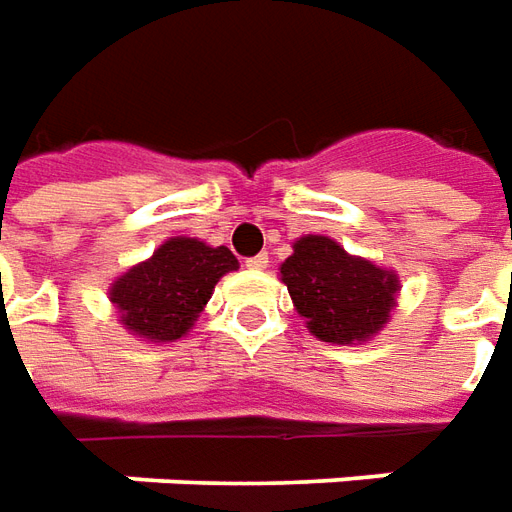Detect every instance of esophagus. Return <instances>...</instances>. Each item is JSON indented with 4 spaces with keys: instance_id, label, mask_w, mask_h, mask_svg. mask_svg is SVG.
Returning <instances> with one entry per match:
<instances>
[{
    "instance_id": "obj_1",
    "label": "esophagus",
    "mask_w": 512,
    "mask_h": 512,
    "mask_svg": "<svg viewBox=\"0 0 512 512\" xmlns=\"http://www.w3.org/2000/svg\"><path fill=\"white\" fill-rule=\"evenodd\" d=\"M250 270H264L267 267V253H259V256H250L248 262H245Z\"/></svg>"
}]
</instances>
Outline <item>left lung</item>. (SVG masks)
Here are the masks:
<instances>
[{
  "label": "left lung",
  "instance_id": "left-lung-1",
  "mask_svg": "<svg viewBox=\"0 0 512 512\" xmlns=\"http://www.w3.org/2000/svg\"><path fill=\"white\" fill-rule=\"evenodd\" d=\"M281 281L309 331L326 343L368 340L396 306V276L348 256L329 236H301L281 264Z\"/></svg>",
  "mask_w": 512,
  "mask_h": 512
}]
</instances>
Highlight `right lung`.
<instances>
[{
	"mask_svg": "<svg viewBox=\"0 0 512 512\" xmlns=\"http://www.w3.org/2000/svg\"><path fill=\"white\" fill-rule=\"evenodd\" d=\"M228 270H236V256L228 248L175 236L155 250L153 259L116 278L111 301L133 334L150 343H172L192 329Z\"/></svg>",
	"mask_w": 512,
	"mask_h": 512,
	"instance_id": "1",
	"label": "right lung"
}]
</instances>
